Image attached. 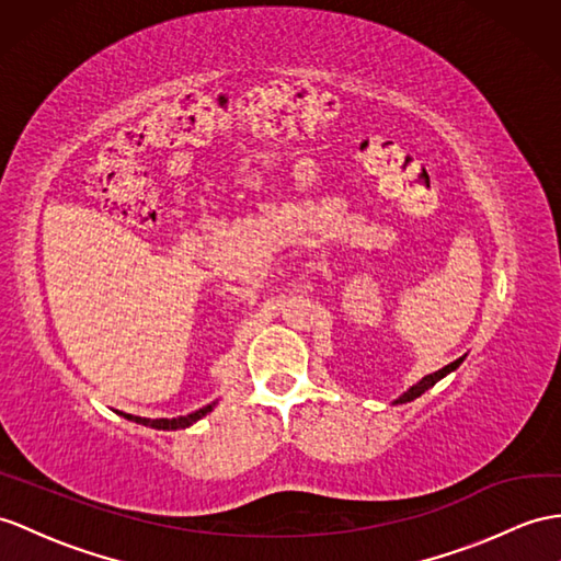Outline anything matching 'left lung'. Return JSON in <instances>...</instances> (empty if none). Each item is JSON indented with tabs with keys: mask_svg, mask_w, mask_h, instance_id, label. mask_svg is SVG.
Listing matches in <instances>:
<instances>
[{
	"mask_svg": "<svg viewBox=\"0 0 561 561\" xmlns=\"http://www.w3.org/2000/svg\"><path fill=\"white\" fill-rule=\"evenodd\" d=\"M463 362V357H459L457 362H453V364H447V366H443L440 368V371H435V374H428L426 378H421L419 380V383L416 386H412V388H409L404 394H402V398L400 400H394V404H404V402H412V400H416V398H421V394L423 392H426L428 388H433L435 383H438V380L440 378H445L449 371H455V368L459 366Z\"/></svg>",
	"mask_w": 561,
	"mask_h": 561,
	"instance_id": "obj_1",
	"label": "left lung"
}]
</instances>
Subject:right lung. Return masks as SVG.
I'll return each instance as SVG.
<instances>
[{
	"instance_id": "1",
	"label": "right lung",
	"mask_w": 561,
	"mask_h": 561,
	"mask_svg": "<svg viewBox=\"0 0 561 561\" xmlns=\"http://www.w3.org/2000/svg\"><path fill=\"white\" fill-rule=\"evenodd\" d=\"M211 407H214V404L199 409V412H195V414L178 416V419H142V416H133V414H123V416L135 421V423H142V426H149V428H159V431H181V428L193 426V423L199 421L202 416H207V414L211 412Z\"/></svg>"
}]
</instances>
